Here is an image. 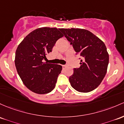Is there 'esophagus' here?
I'll return each instance as SVG.
<instances>
[{
  "label": "esophagus",
  "instance_id": "1",
  "mask_svg": "<svg viewBox=\"0 0 124 124\" xmlns=\"http://www.w3.org/2000/svg\"><path fill=\"white\" fill-rule=\"evenodd\" d=\"M62 67H63V68H65L66 67V65H62Z\"/></svg>",
  "mask_w": 124,
  "mask_h": 124
}]
</instances>
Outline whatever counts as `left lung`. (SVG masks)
Masks as SVG:
<instances>
[{
    "label": "left lung",
    "mask_w": 124,
    "mask_h": 124,
    "mask_svg": "<svg viewBox=\"0 0 124 124\" xmlns=\"http://www.w3.org/2000/svg\"><path fill=\"white\" fill-rule=\"evenodd\" d=\"M72 45L77 55L82 57L81 66L73 69L69 77L70 85L80 92L94 90L105 76L109 54L105 43L90 31L84 29H59Z\"/></svg>",
    "instance_id": "1"
}]
</instances>
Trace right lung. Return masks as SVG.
<instances>
[{
  "label": "right lung",
  "mask_w": 124,
  "mask_h": 124,
  "mask_svg": "<svg viewBox=\"0 0 124 124\" xmlns=\"http://www.w3.org/2000/svg\"><path fill=\"white\" fill-rule=\"evenodd\" d=\"M63 35L56 28H38L28 34L18 45L15 63L24 85L38 94L55 88L62 66L44 62L56 42Z\"/></svg>",
  "instance_id": "right-lung-1"
}]
</instances>
